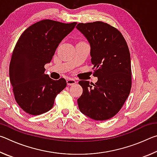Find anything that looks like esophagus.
<instances>
[{
  "mask_svg": "<svg viewBox=\"0 0 157 157\" xmlns=\"http://www.w3.org/2000/svg\"><path fill=\"white\" fill-rule=\"evenodd\" d=\"M66 82H67V84L68 85V86H71V85L76 84L77 82L73 78H68V79H67V80H66Z\"/></svg>",
  "mask_w": 157,
  "mask_h": 157,
  "instance_id": "1",
  "label": "esophagus"
}]
</instances>
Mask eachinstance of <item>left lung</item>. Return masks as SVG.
I'll return each mask as SVG.
<instances>
[{"label": "left lung", "instance_id": "1", "mask_svg": "<svg viewBox=\"0 0 157 157\" xmlns=\"http://www.w3.org/2000/svg\"><path fill=\"white\" fill-rule=\"evenodd\" d=\"M76 28L89 42L94 76L98 78L95 84L79 82L83 89L79 109L94 120H108L121 110L131 91L128 46L121 32L107 23H79Z\"/></svg>", "mask_w": 157, "mask_h": 157}]
</instances>
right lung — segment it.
Instances as JSON below:
<instances>
[{
	"label": "right lung",
	"instance_id": "1",
	"mask_svg": "<svg viewBox=\"0 0 157 157\" xmlns=\"http://www.w3.org/2000/svg\"><path fill=\"white\" fill-rule=\"evenodd\" d=\"M76 24L42 20L28 27L17 41L10 79L17 104L27 113L36 116L51 109L57 94L66 86L65 79L54 80L45 74L44 66Z\"/></svg>",
	"mask_w": 157,
	"mask_h": 157
}]
</instances>
